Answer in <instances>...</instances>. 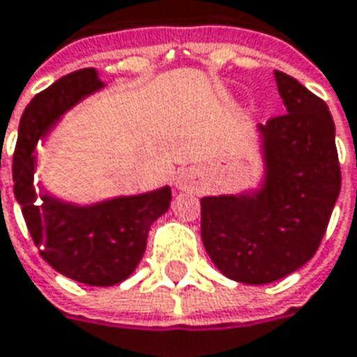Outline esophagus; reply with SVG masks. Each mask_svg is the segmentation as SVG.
<instances>
[{
    "label": "esophagus",
    "mask_w": 357,
    "mask_h": 357,
    "mask_svg": "<svg viewBox=\"0 0 357 357\" xmlns=\"http://www.w3.org/2000/svg\"><path fill=\"white\" fill-rule=\"evenodd\" d=\"M176 188L178 190H198L200 178L194 169H179L176 176Z\"/></svg>",
    "instance_id": "esophagus-1"
}]
</instances>
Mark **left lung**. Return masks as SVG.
<instances>
[{"label": "left lung", "mask_w": 357, "mask_h": 357, "mask_svg": "<svg viewBox=\"0 0 357 357\" xmlns=\"http://www.w3.org/2000/svg\"><path fill=\"white\" fill-rule=\"evenodd\" d=\"M274 79L286 114L255 126L259 183L200 200L212 264L229 280L253 286L282 280L314 255L341 190L327 104L282 71Z\"/></svg>", "instance_id": "left-lung-1"}]
</instances>
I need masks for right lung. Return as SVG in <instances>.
Wrapping results in <instances>:
<instances>
[{"mask_svg":"<svg viewBox=\"0 0 357 357\" xmlns=\"http://www.w3.org/2000/svg\"><path fill=\"white\" fill-rule=\"evenodd\" d=\"M96 69H79L40 91L22 114L14 153V194L43 257L59 274L87 286H114L137 270L151 225L165 214L172 188L75 202L34 179L38 145H47L63 116L104 89Z\"/></svg>","mask_w":357,"mask_h":357,"instance_id":"right-lung-1","label":"right lung"}]
</instances>
